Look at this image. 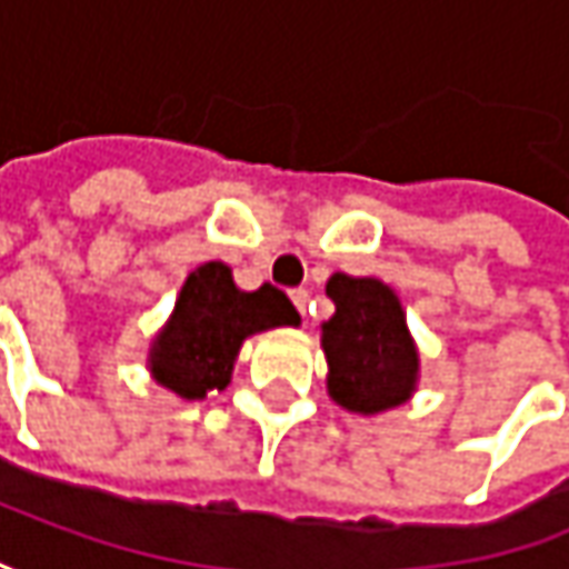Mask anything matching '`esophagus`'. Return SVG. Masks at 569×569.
Returning <instances> with one entry per match:
<instances>
[{"label":"esophagus","mask_w":569,"mask_h":569,"mask_svg":"<svg viewBox=\"0 0 569 569\" xmlns=\"http://www.w3.org/2000/svg\"><path fill=\"white\" fill-rule=\"evenodd\" d=\"M291 300H295L298 313H300V317H303V313H307V303H310V295H307L303 288H298V291H291Z\"/></svg>","instance_id":"obj_1"}]
</instances>
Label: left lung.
Instances as JSON below:
<instances>
[{
    "label": "left lung",
    "instance_id": "8db88e82",
    "mask_svg": "<svg viewBox=\"0 0 569 569\" xmlns=\"http://www.w3.org/2000/svg\"><path fill=\"white\" fill-rule=\"evenodd\" d=\"M336 313L323 323L329 397L352 412H381L410 400L419 356L397 295L378 278L332 274Z\"/></svg>",
    "mask_w": 569,
    "mask_h": 569
}]
</instances>
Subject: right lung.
<instances>
[{
  "instance_id": "obj_1",
  "label": "right lung",
  "mask_w": 569,
  "mask_h": 569,
  "mask_svg": "<svg viewBox=\"0 0 569 569\" xmlns=\"http://www.w3.org/2000/svg\"><path fill=\"white\" fill-rule=\"evenodd\" d=\"M298 320V310L284 291L271 284L240 291L223 262H204L188 274L172 320L157 336L150 371L157 383L179 397H208V390H223L230 383L246 336L271 327H295Z\"/></svg>"
}]
</instances>
